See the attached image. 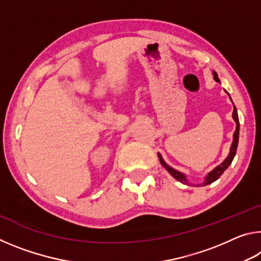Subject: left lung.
<instances>
[{"instance_id":"left-lung-1","label":"left lung","mask_w":261,"mask_h":261,"mask_svg":"<svg viewBox=\"0 0 261 261\" xmlns=\"http://www.w3.org/2000/svg\"><path fill=\"white\" fill-rule=\"evenodd\" d=\"M213 74H214L215 82L220 83L219 78H218V74H216L215 71H213ZM229 98H230V96H229ZM232 118H233V120H235V122H236V130H235V134H233V140H232V144H231V147H230V153H229V155L227 156L226 160H224L222 163H221L220 166L216 167L214 170H212L211 173L206 176V179H205V182H204V184H202V185H208V184H211V183H213L214 180L218 179V178L220 177V176L223 174V171L226 170L229 166H230V163L232 162V159H233V156H235L236 149H237V145H238V137H240V121H238L237 109H236L235 106H233ZM158 155H159V159H160L161 165H162L163 167H165L168 171H169V174H170L171 176H173V177H175L176 179L179 180V182H182V183H188V182H187V178H185V176H184L182 173H179V171L175 170V169H173V168H171V167L168 166L167 163L162 160V158H161L160 154H158Z\"/></svg>"}]
</instances>
